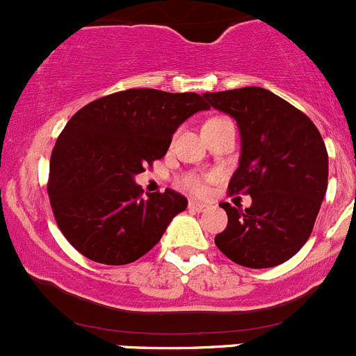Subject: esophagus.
<instances>
[{"label": "esophagus", "instance_id": "obj_1", "mask_svg": "<svg viewBox=\"0 0 356 356\" xmlns=\"http://www.w3.org/2000/svg\"><path fill=\"white\" fill-rule=\"evenodd\" d=\"M188 209H190V211H193V212H205L209 209V205L207 204H199V202H195V200H190Z\"/></svg>", "mask_w": 356, "mask_h": 356}]
</instances>
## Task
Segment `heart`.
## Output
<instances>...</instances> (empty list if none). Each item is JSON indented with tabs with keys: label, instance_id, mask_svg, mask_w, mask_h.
<instances>
[{
	"label": "heart",
	"instance_id": "heart-1",
	"mask_svg": "<svg viewBox=\"0 0 356 356\" xmlns=\"http://www.w3.org/2000/svg\"><path fill=\"white\" fill-rule=\"evenodd\" d=\"M214 179V177H209V175H200V173H186L178 179L179 188H183L185 192L192 193V195L202 197L209 192V183Z\"/></svg>",
	"mask_w": 356,
	"mask_h": 356
}]
</instances>
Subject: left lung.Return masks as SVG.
<instances>
[{
  "label": "left lung",
  "instance_id": "1",
  "mask_svg": "<svg viewBox=\"0 0 356 356\" xmlns=\"http://www.w3.org/2000/svg\"><path fill=\"white\" fill-rule=\"evenodd\" d=\"M209 106L236 120L240 166L228 190L252 197L248 209L222 202V254L252 269L280 266L305 245L327 190V151L312 120L262 87L205 92Z\"/></svg>",
  "mask_w": 356,
  "mask_h": 356
}]
</instances>
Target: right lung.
Masks as SVG:
<instances>
[{"label": "right lung", "instance_id": "obj_1", "mask_svg": "<svg viewBox=\"0 0 356 356\" xmlns=\"http://www.w3.org/2000/svg\"><path fill=\"white\" fill-rule=\"evenodd\" d=\"M209 109L195 92L128 89L89 102L70 118L51 152V209L76 252L94 262H135L186 209L166 188L142 195L135 175L164 157L177 128Z\"/></svg>", "mask_w": 356, "mask_h": 356}]
</instances>
